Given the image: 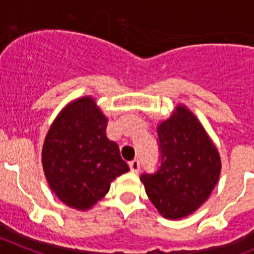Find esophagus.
Segmentation results:
<instances>
[{
	"label": "esophagus",
	"mask_w": 254,
	"mask_h": 254,
	"mask_svg": "<svg viewBox=\"0 0 254 254\" xmlns=\"http://www.w3.org/2000/svg\"><path fill=\"white\" fill-rule=\"evenodd\" d=\"M129 166H130V170H131L133 173H138V171H139V169H140V162L138 160L130 161Z\"/></svg>",
	"instance_id": "obj_1"
}]
</instances>
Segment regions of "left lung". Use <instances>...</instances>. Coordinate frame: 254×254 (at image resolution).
Masks as SVG:
<instances>
[{"label":"left lung","mask_w":254,"mask_h":254,"mask_svg":"<svg viewBox=\"0 0 254 254\" xmlns=\"http://www.w3.org/2000/svg\"><path fill=\"white\" fill-rule=\"evenodd\" d=\"M157 133L161 165L154 174H142L140 180L161 216L179 220L208 199L219 182L221 160L199 120L184 105L176 106Z\"/></svg>","instance_id":"8db88e82"}]
</instances>
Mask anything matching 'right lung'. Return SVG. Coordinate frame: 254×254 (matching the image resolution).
I'll return each mask as SVG.
<instances>
[{"label": "right lung", "instance_id": "1", "mask_svg": "<svg viewBox=\"0 0 254 254\" xmlns=\"http://www.w3.org/2000/svg\"><path fill=\"white\" fill-rule=\"evenodd\" d=\"M107 118L92 97L72 101L46 135L42 165L51 190L66 206L85 211L102 199L129 166L106 135Z\"/></svg>", "mask_w": 254, "mask_h": 254}]
</instances>
